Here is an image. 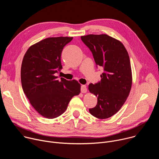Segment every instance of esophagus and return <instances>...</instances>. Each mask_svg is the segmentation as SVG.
Masks as SVG:
<instances>
[{
    "mask_svg": "<svg viewBox=\"0 0 159 159\" xmlns=\"http://www.w3.org/2000/svg\"><path fill=\"white\" fill-rule=\"evenodd\" d=\"M87 92V87L85 85H81V93H85Z\"/></svg>",
    "mask_w": 159,
    "mask_h": 159,
    "instance_id": "1",
    "label": "esophagus"
}]
</instances>
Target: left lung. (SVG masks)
Returning <instances> with one entry per match:
<instances>
[{"instance_id":"obj_1","label":"left lung","mask_w":159,"mask_h":159,"mask_svg":"<svg viewBox=\"0 0 159 159\" xmlns=\"http://www.w3.org/2000/svg\"><path fill=\"white\" fill-rule=\"evenodd\" d=\"M93 53L96 64L104 69L101 81L90 84L89 90L98 97L97 105L89 109L99 119L111 117L121 109L131 90L132 73L129 57L123 44L107 34L81 36Z\"/></svg>"}]
</instances>
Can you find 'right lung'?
<instances>
[{
	"instance_id": "1",
	"label": "right lung",
	"mask_w": 159,
	"mask_h": 159,
	"mask_svg": "<svg viewBox=\"0 0 159 159\" xmlns=\"http://www.w3.org/2000/svg\"><path fill=\"white\" fill-rule=\"evenodd\" d=\"M72 37H52L33 45L22 61L20 79L23 91L34 109L42 116L53 119L66 111L74 96L80 93L75 80L57 79L62 69L61 54Z\"/></svg>"
}]
</instances>
